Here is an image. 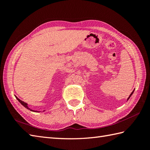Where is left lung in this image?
<instances>
[{"label":"left lung","instance_id":"1","mask_svg":"<svg viewBox=\"0 0 150 150\" xmlns=\"http://www.w3.org/2000/svg\"><path fill=\"white\" fill-rule=\"evenodd\" d=\"M133 91H134V90H133V91L132 92V93H131V94H130V95H129V97L128 98V99H129V98H130V97H131V96H132V95L133 94Z\"/></svg>","mask_w":150,"mask_h":150}]
</instances>
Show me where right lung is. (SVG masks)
<instances>
[{"label":"right lung","mask_w":150,"mask_h":150,"mask_svg":"<svg viewBox=\"0 0 150 150\" xmlns=\"http://www.w3.org/2000/svg\"><path fill=\"white\" fill-rule=\"evenodd\" d=\"M16 98H17V100L19 101V103H21V104L22 105V106H24L25 108H27V109H28V110H30V111H34V112H37V111H35V110H31L30 108H28L27 103H24V102H23V101H22L21 100L19 99V98H17V97H16Z\"/></svg>","instance_id":"add662e5"}]
</instances>
